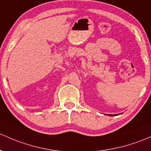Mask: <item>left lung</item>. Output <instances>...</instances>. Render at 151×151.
Segmentation results:
<instances>
[{
	"label": "left lung",
	"mask_w": 151,
	"mask_h": 151,
	"mask_svg": "<svg viewBox=\"0 0 151 151\" xmlns=\"http://www.w3.org/2000/svg\"><path fill=\"white\" fill-rule=\"evenodd\" d=\"M109 116H114V115H112V114H109Z\"/></svg>",
	"instance_id": "8db88e82"
}]
</instances>
